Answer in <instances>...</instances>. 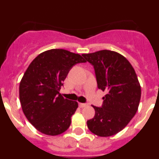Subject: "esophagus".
I'll list each match as a JSON object with an SVG mask.
<instances>
[{
	"mask_svg": "<svg viewBox=\"0 0 159 159\" xmlns=\"http://www.w3.org/2000/svg\"><path fill=\"white\" fill-rule=\"evenodd\" d=\"M79 106L83 108V107H85L88 106V104H87V103H83V102H80V103H79Z\"/></svg>",
	"mask_w": 159,
	"mask_h": 159,
	"instance_id": "34e87169",
	"label": "esophagus"
}]
</instances>
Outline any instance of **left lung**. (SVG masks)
Here are the masks:
<instances>
[{
    "mask_svg": "<svg viewBox=\"0 0 159 159\" xmlns=\"http://www.w3.org/2000/svg\"><path fill=\"white\" fill-rule=\"evenodd\" d=\"M94 67L98 88L106 92L101 107L92 106L93 119L87 122L93 134L109 137L124 128L138 111L141 87L134 69L121 54L101 50L83 54Z\"/></svg>",
    "mask_w": 159,
    "mask_h": 159,
    "instance_id": "obj_1",
    "label": "left lung"
}]
</instances>
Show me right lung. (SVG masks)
Instances as JSON below:
<instances>
[{
    "instance_id": "obj_1",
    "label": "right lung",
    "mask_w": 159,
    "mask_h": 159,
    "mask_svg": "<svg viewBox=\"0 0 159 159\" xmlns=\"http://www.w3.org/2000/svg\"><path fill=\"white\" fill-rule=\"evenodd\" d=\"M85 62L80 55L51 49L29 64L20 83V101L25 116L36 130L54 136L68 129L78 102L64 99L60 90L71 67Z\"/></svg>"
}]
</instances>
